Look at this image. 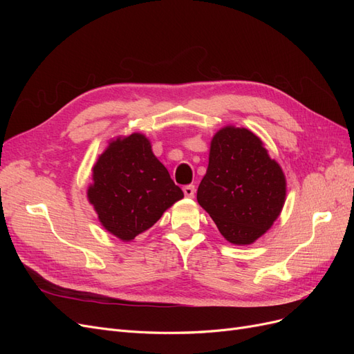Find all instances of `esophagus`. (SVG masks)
<instances>
[{"instance_id": "obj_1", "label": "esophagus", "mask_w": 354, "mask_h": 354, "mask_svg": "<svg viewBox=\"0 0 354 354\" xmlns=\"http://www.w3.org/2000/svg\"><path fill=\"white\" fill-rule=\"evenodd\" d=\"M183 192H185V196H186V198H194V196H195V186H194V185L185 186V187H183Z\"/></svg>"}]
</instances>
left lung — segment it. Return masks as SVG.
Listing matches in <instances>:
<instances>
[{"instance_id":"left-lung-1","label":"left lung","mask_w":354,"mask_h":354,"mask_svg":"<svg viewBox=\"0 0 354 354\" xmlns=\"http://www.w3.org/2000/svg\"><path fill=\"white\" fill-rule=\"evenodd\" d=\"M196 198L224 239L250 245L281 216L286 178L260 137L246 128L226 125L212 137L207 174Z\"/></svg>"}]
</instances>
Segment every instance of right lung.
Listing matches in <instances>:
<instances>
[{
	"label": "right lung",
	"mask_w": 354,
	"mask_h": 354,
	"mask_svg": "<svg viewBox=\"0 0 354 354\" xmlns=\"http://www.w3.org/2000/svg\"><path fill=\"white\" fill-rule=\"evenodd\" d=\"M91 171L87 199L102 226L124 242L151 229L185 196L142 133L112 138Z\"/></svg>",
	"instance_id": "add662e5"
}]
</instances>
